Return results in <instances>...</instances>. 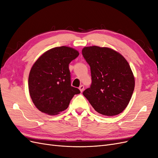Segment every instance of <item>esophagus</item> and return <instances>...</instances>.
Instances as JSON below:
<instances>
[{
	"label": "esophagus",
	"mask_w": 158,
	"mask_h": 158,
	"mask_svg": "<svg viewBox=\"0 0 158 158\" xmlns=\"http://www.w3.org/2000/svg\"><path fill=\"white\" fill-rule=\"evenodd\" d=\"M84 86L83 85H80V86L79 87V89L80 90V92H82L83 91H84Z\"/></svg>",
	"instance_id": "esophagus-1"
}]
</instances>
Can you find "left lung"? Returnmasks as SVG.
<instances>
[{
    "instance_id": "1",
    "label": "left lung",
    "mask_w": 158,
    "mask_h": 158,
    "mask_svg": "<svg viewBox=\"0 0 158 158\" xmlns=\"http://www.w3.org/2000/svg\"><path fill=\"white\" fill-rule=\"evenodd\" d=\"M82 52L90 66L92 80L83 95L99 114L111 117L121 113L130 102L135 85L127 60L108 47H85Z\"/></svg>"
}]
</instances>
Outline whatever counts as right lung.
I'll list each match as a JSON object with an SVG mask.
<instances>
[{
  "label": "right lung",
  "instance_id": "right-lung-1",
  "mask_svg": "<svg viewBox=\"0 0 158 158\" xmlns=\"http://www.w3.org/2000/svg\"><path fill=\"white\" fill-rule=\"evenodd\" d=\"M79 55L69 47H55L45 52L33 64L28 78L32 102L40 111L49 115L68 108L70 100L80 91L71 86L69 65Z\"/></svg>",
  "mask_w": 158,
  "mask_h": 158
}]
</instances>
